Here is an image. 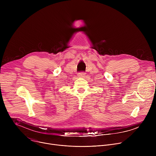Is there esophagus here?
Listing matches in <instances>:
<instances>
[{"mask_svg":"<svg viewBox=\"0 0 156 156\" xmlns=\"http://www.w3.org/2000/svg\"><path fill=\"white\" fill-rule=\"evenodd\" d=\"M84 75H85V73H84V72L79 73H78V77H80V78H83V77H84Z\"/></svg>","mask_w":156,"mask_h":156,"instance_id":"esophagus-1","label":"esophagus"}]
</instances>
